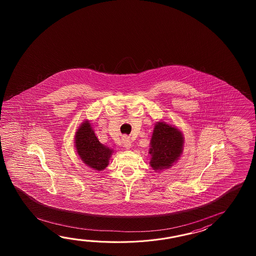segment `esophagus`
<instances>
[{"label": "esophagus", "instance_id": "esophagus-1", "mask_svg": "<svg viewBox=\"0 0 256 256\" xmlns=\"http://www.w3.org/2000/svg\"><path fill=\"white\" fill-rule=\"evenodd\" d=\"M122 144H124V146L126 147V148H130L132 146V142H130V139L128 137H126V136L122 138Z\"/></svg>", "mask_w": 256, "mask_h": 256}]
</instances>
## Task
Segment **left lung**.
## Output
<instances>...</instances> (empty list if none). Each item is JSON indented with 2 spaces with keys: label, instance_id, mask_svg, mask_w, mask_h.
<instances>
[{
  "label": "left lung",
  "instance_id": "left-lung-1",
  "mask_svg": "<svg viewBox=\"0 0 256 256\" xmlns=\"http://www.w3.org/2000/svg\"><path fill=\"white\" fill-rule=\"evenodd\" d=\"M183 136L180 130L158 122L154 128L150 154V164L154 170L168 168L183 151Z\"/></svg>",
  "mask_w": 256,
  "mask_h": 256
}]
</instances>
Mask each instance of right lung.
I'll list each match as a JSON object with an SVG mask.
<instances>
[{
	"instance_id": "right-lung-1",
	"label": "right lung",
	"mask_w": 256,
	"mask_h": 256,
	"mask_svg": "<svg viewBox=\"0 0 256 256\" xmlns=\"http://www.w3.org/2000/svg\"><path fill=\"white\" fill-rule=\"evenodd\" d=\"M75 141L78 154L90 168L100 171L108 166L112 151L98 142L88 120L78 128Z\"/></svg>"
}]
</instances>
